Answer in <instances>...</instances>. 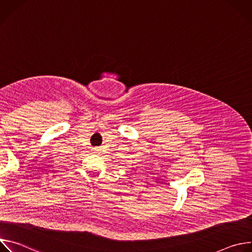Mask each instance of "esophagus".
<instances>
[{
    "mask_svg": "<svg viewBox=\"0 0 252 252\" xmlns=\"http://www.w3.org/2000/svg\"><path fill=\"white\" fill-rule=\"evenodd\" d=\"M95 152H97V151H95Z\"/></svg>",
    "mask_w": 252,
    "mask_h": 252,
    "instance_id": "34e87169",
    "label": "esophagus"
}]
</instances>
